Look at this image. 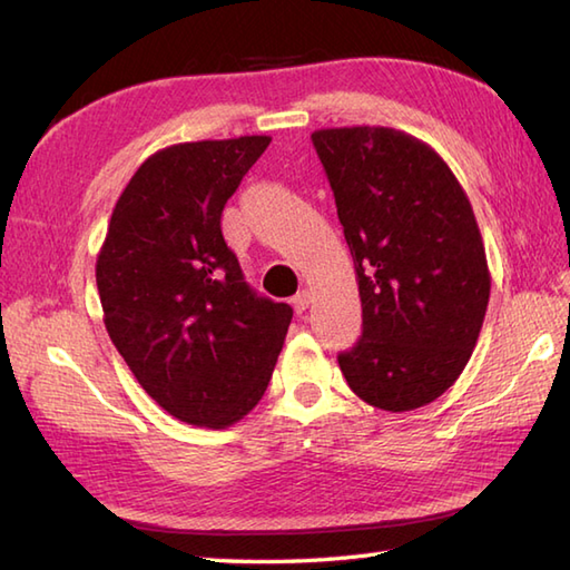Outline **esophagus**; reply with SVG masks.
Instances as JSON below:
<instances>
[{"label": "esophagus", "mask_w": 570, "mask_h": 570, "mask_svg": "<svg viewBox=\"0 0 570 570\" xmlns=\"http://www.w3.org/2000/svg\"><path fill=\"white\" fill-rule=\"evenodd\" d=\"M292 304H294L296 313H304L311 306V292H308V288H301V292L292 298Z\"/></svg>", "instance_id": "esophagus-1"}]
</instances>
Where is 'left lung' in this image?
Here are the masks:
<instances>
[{"instance_id": "left-lung-1", "label": "left lung", "mask_w": 570, "mask_h": 570, "mask_svg": "<svg viewBox=\"0 0 570 570\" xmlns=\"http://www.w3.org/2000/svg\"><path fill=\"white\" fill-rule=\"evenodd\" d=\"M355 262L362 337L337 355L362 402L431 404L460 377L490 301V269L463 186L429 144L392 127L311 135Z\"/></svg>"}]
</instances>
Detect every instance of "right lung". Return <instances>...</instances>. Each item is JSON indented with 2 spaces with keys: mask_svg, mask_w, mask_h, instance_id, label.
<instances>
[{
  "mask_svg": "<svg viewBox=\"0 0 570 570\" xmlns=\"http://www.w3.org/2000/svg\"><path fill=\"white\" fill-rule=\"evenodd\" d=\"M272 137L151 154L119 196L95 264L105 328L156 404L227 429L259 404L294 311L242 276L220 217Z\"/></svg>",
  "mask_w": 570,
  "mask_h": 570,
  "instance_id": "obj_1",
  "label": "right lung"
}]
</instances>
